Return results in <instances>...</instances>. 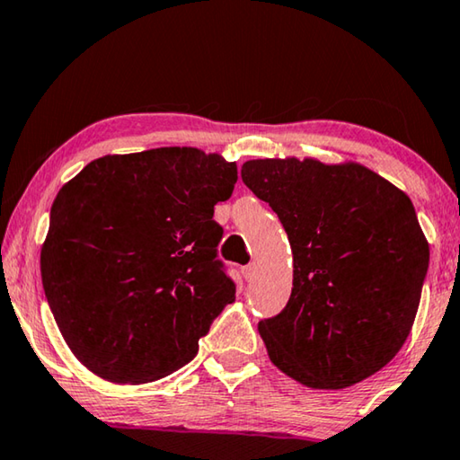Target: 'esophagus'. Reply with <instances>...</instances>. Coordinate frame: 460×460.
I'll use <instances>...</instances> for the list:
<instances>
[{
  "instance_id": "1",
  "label": "esophagus",
  "mask_w": 460,
  "mask_h": 460,
  "mask_svg": "<svg viewBox=\"0 0 460 460\" xmlns=\"http://www.w3.org/2000/svg\"><path fill=\"white\" fill-rule=\"evenodd\" d=\"M243 274H245L247 280H252L253 276L258 274V264H256V261H252V264H247V266L243 268Z\"/></svg>"
}]
</instances>
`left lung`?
<instances>
[{"mask_svg": "<svg viewBox=\"0 0 460 460\" xmlns=\"http://www.w3.org/2000/svg\"><path fill=\"white\" fill-rule=\"evenodd\" d=\"M242 180L279 215L293 293L258 330L270 360L311 389H346L411 332L429 247L410 196L360 164L252 159Z\"/></svg>", "mask_w": 460, "mask_h": 460, "instance_id": "8db88e82", "label": "left lung"}]
</instances>
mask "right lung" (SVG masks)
<instances>
[{
  "mask_svg": "<svg viewBox=\"0 0 460 460\" xmlns=\"http://www.w3.org/2000/svg\"><path fill=\"white\" fill-rule=\"evenodd\" d=\"M237 165L194 147L106 155L87 164L50 207L42 287L75 358L106 381L172 375L235 301L217 245L215 204Z\"/></svg>",
  "mask_w": 460,
  "mask_h": 460,
  "instance_id": "obj_1",
  "label": "right lung"
}]
</instances>
